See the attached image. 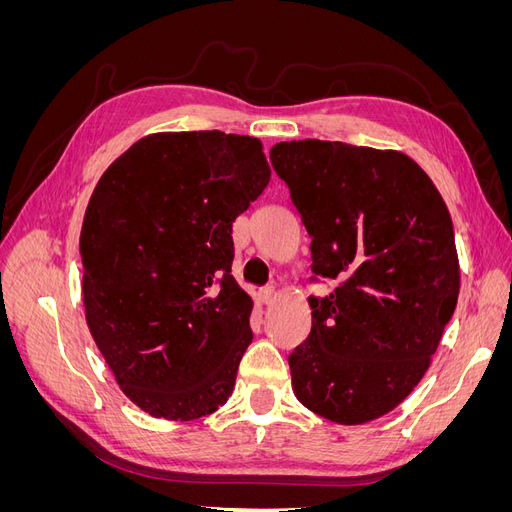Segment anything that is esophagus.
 <instances>
[{
    "label": "esophagus",
    "instance_id": "obj_1",
    "mask_svg": "<svg viewBox=\"0 0 512 512\" xmlns=\"http://www.w3.org/2000/svg\"><path fill=\"white\" fill-rule=\"evenodd\" d=\"M275 297H277V292H275L273 286H267V288L260 290V301L265 305H271L275 301Z\"/></svg>",
    "mask_w": 512,
    "mask_h": 512
}]
</instances>
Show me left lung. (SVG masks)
Returning a JSON list of instances; mask_svg holds the SVG:
<instances>
[{
  "instance_id": "8db88e82",
  "label": "left lung",
  "mask_w": 512,
  "mask_h": 512,
  "mask_svg": "<svg viewBox=\"0 0 512 512\" xmlns=\"http://www.w3.org/2000/svg\"><path fill=\"white\" fill-rule=\"evenodd\" d=\"M271 164L312 237V331L288 356L292 391L339 425L384 416L421 382L459 297L451 213L401 151L277 143Z\"/></svg>"
}]
</instances>
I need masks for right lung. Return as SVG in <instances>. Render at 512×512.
I'll list each match as a JSON object with an SVG mask.
<instances>
[{"instance_id":"right-lung-1","label":"right lung","mask_w":512,"mask_h":512,"mask_svg":"<svg viewBox=\"0 0 512 512\" xmlns=\"http://www.w3.org/2000/svg\"><path fill=\"white\" fill-rule=\"evenodd\" d=\"M271 179L254 136L160 132L104 170L81 228L83 305L121 391L156 418L226 404L252 344L232 222Z\"/></svg>"}]
</instances>
